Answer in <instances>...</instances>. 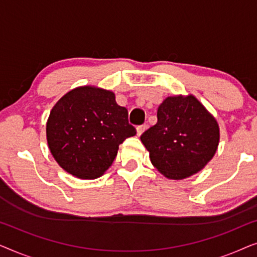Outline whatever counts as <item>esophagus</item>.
<instances>
[{
  "label": "esophagus",
  "instance_id": "obj_1",
  "mask_svg": "<svg viewBox=\"0 0 257 257\" xmlns=\"http://www.w3.org/2000/svg\"><path fill=\"white\" fill-rule=\"evenodd\" d=\"M146 127H147V125H139L138 127H137V135L142 136L143 132L146 130Z\"/></svg>",
  "mask_w": 257,
  "mask_h": 257
}]
</instances>
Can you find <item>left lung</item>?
Listing matches in <instances>:
<instances>
[{
  "label": "left lung",
  "instance_id": "8db88e82",
  "mask_svg": "<svg viewBox=\"0 0 257 257\" xmlns=\"http://www.w3.org/2000/svg\"><path fill=\"white\" fill-rule=\"evenodd\" d=\"M157 117V124L140 137L153 166L174 180L201 171L219 145V125L213 115L189 94L167 97Z\"/></svg>",
  "mask_w": 257,
  "mask_h": 257
}]
</instances>
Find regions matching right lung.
Segmentation results:
<instances>
[{"label": "right lung", "instance_id": "obj_1", "mask_svg": "<svg viewBox=\"0 0 257 257\" xmlns=\"http://www.w3.org/2000/svg\"><path fill=\"white\" fill-rule=\"evenodd\" d=\"M137 133L114 93L93 86L73 89L49 115L47 139L59 166L79 179H96L111 166L119 145Z\"/></svg>", "mask_w": 257, "mask_h": 257}]
</instances>
